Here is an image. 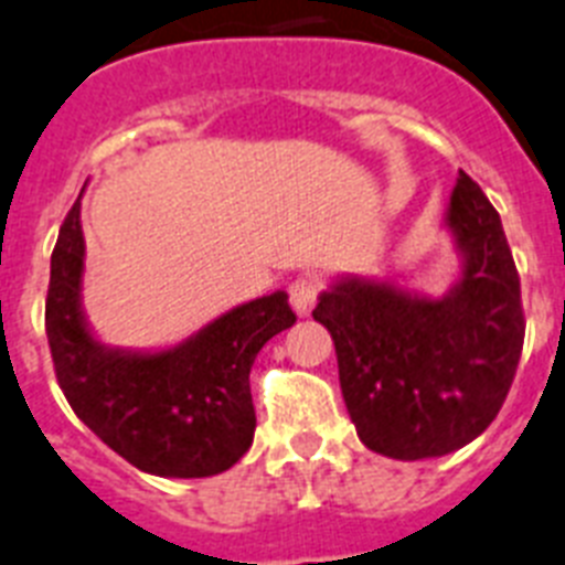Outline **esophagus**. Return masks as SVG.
I'll return each mask as SVG.
<instances>
[{
    "instance_id": "obj_1",
    "label": "esophagus",
    "mask_w": 565,
    "mask_h": 565,
    "mask_svg": "<svg viewBox=\"0 0 565 565\" xmlns=\"http://www.w3.org/2000/svg\"><path fill=\"white\" fill-rule=\"evenodd\" d=\"M322 284L316 275H301L290 284V305L298 316H310V310L316 307V298H319Z\"/></svg>"
}]
</instances>
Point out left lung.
Wrapping results in <instances>:
<instances>
[{"label": "left lung", "instance_id": "left-lung-1", "mask_svg": "<svg viewBox=\"0 0 565 565\" xmlns=\"http://www.w3.org/2000/svg\"><path fill=\"white\" fill-rule=\"evenodd\" d=\"M444 228L461 258L444 296L345 275L313 310L337 345L339 386L360 441L397 461L447 456L479 438L505 403L525 339L502 220L465 171Z\"/></svg>", "mask_w": 565, "mask_h": 565}]
</instances>
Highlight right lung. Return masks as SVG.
I'll use <instances>...</instances> for the list:
<instances>
[{"mask_svg":"<svg viewBox=\"0 0 565 565\" xmlns=\"http://www.w3.org/2000/svg\"><path fill=\"white\" fill-rule=\"evenodd\" d=\"M84 260L77 196L60 226L45 298L54 374L75 415L141 473L203 479L237 465L255 435L252 362L275 333L296 324L287 292L232 307L162 351H130L92 333Z\"/></svg>","mask_w":565,"mask_h":565,"instance_id":"1","label":"right lung"}]
</instances>
